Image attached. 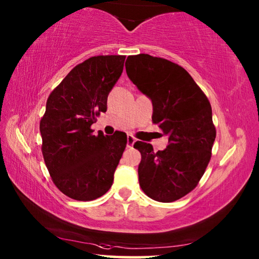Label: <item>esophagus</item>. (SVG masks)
<instances>
[{"mask_svg": "<svg viewBox=\"0 0 259 259\" xmlns=\"http://www.w3.org/2000/svg\"><path fill=\"white\" fill-rule=\"evenodd\" d=\"M135 143H136V138L134 137V136L128 135V137H126V146L130 148V147H133Z\"/></svg>", "mask_w": 259, "mask_h": 259, "instance_id": "obj_1", "label": "esophagus"}]
</instances>
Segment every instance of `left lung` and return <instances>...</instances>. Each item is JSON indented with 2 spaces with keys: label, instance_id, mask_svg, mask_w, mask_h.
Here are the masks:
<instances>
[{
  "label": "left lung",
  "instance_id": "obj_1",
  "mask_svg": "<svg viewBox=\"0 0 259 259\" xmlns=\"http://www.w3.org/2000/svg\"><path fill=\"white\" fill-rule=\"evenodd\" d=\"M126 74L153 103V122L168 145L136 142L142 154L139 186L149 198L172 203L189 194L204 176L211 157L216 129L204 92L181 65L149 54L128 56Z\"/></svg>",
  "mask_w": 259,
  "mask_h": 259
}]
</instances>
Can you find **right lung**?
<instances>
[{
	"label": "right lung",
	"instance_id": "right-lung-1",
	"mask_svg": "<svg viewBox=\"0 0 259 259\" xmlns=\"http://www.w3.org/2000/svg\"><path fill=\"white\" fill-rule=\"evenodd\" d=\"M124 55H98L78 64L56 86L40 119L41 153L52 181L70 198L89 201L113 183L126 135H94L91 128L123 71Z\"/></svg>",
	"mask_w": 259,
	"mask_h": 259
}]
</instances>
